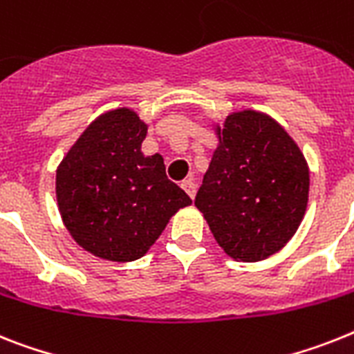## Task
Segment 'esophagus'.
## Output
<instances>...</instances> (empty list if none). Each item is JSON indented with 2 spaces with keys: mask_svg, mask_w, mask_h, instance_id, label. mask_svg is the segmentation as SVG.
I'll list each match as a JSON object with an SVG mask.
<instances>
[{
  "mask_svg": "<svg viewBox=\"0 0 354 354\" xmlns=\"http://www.w3.org/2000/svg\"><path fill=\"white\" fill-rule=\"evenodd\" d=\"M180 186H183L184 192L188 194L189 198H194V197H195V194H197V186H195L194 180H189V179H188V180H184V183L180 184Z\"/></svg>",
  "mask_w": 354,
  "mask_h": 354,
  "instance_id": "esophagus-1",
  "label": "esophagus"
}]
</instances>
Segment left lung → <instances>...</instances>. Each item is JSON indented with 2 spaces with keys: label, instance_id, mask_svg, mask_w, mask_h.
Here are the masks:
<instances>
[{
  "label": "left lung",
  "instance_id": "1",
  "mask_svg": "<svg viewBox=\"0 0 354 354\" xmlns=\"http://www.w3.org/2000/svg\"><path fill=\"white\" fill-rule=\"evenodd\" d=\"M218 137L195 206L233 261L259 262L297 233L309 197L299 145L268 113L233 112Z\"/></svg>",
  "mask_w": 354,
  "mask_h": 354
}]
</instances>
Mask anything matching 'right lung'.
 <instances>
[{"instance_id":"1","label":"right lung","mask_w":354,"mask_h":354,"mask_svg":"<svg viewBox=\"0 0 354 354\" xmlns=\"http://www.w3.org/2000/svg\"><path fill=\"white\" fill-rule=\"evenodd\" d=\"M148 124L130 108L101 113L55 171L61 218L72 239L112 262L141 259L192 198L168 180L162 156L141 151Z\"/></svg>"}]
</instances>
